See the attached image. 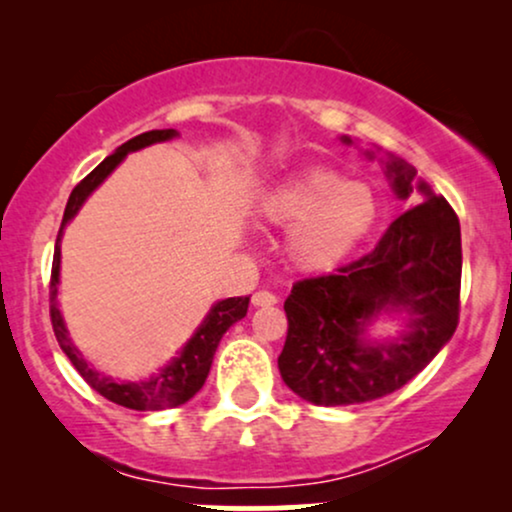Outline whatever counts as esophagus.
Wrapping results in <instances>:
<instances>
[{"mask_svg":"<svg viewBox=\"0 0 512 512\" xmlns=\"http://www.w3.org/2000/svg\"><path fill=\"white\" fill-rule=\"evenodd\" d=\"M276 303V296L269 291H257L252 293V305H257V308H264V305H274Z\"/></svg>","mask_w":512,"mask_h":512,"instance_id":"obj_1","label":"esophagus"}]
</instances>
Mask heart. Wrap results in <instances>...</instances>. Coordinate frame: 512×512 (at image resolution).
I'll return each mask as SVG.
<instances>
[{
	"label": "heart",
	"instance_id": "b5f03b06",
	"mask_svg": "<svg viewBox=\"0 0 512 512\" xmlns=\"http://www.w3.org/2000/svg\"><path fill=\"white\" fill-rule=\"evenodd\" d=\"M260 214L272 226L291 228L286 252L298 269L330 272L368 236L378 216V199L363 182L310 168L269 190Z\"/></svg>",
	"mask_w": 512,
	"mask_h": 512
}]
</instances>
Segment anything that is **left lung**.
Returning a JSON list of instances; mask_svg holds the SVG:
<instances>
[{
  "instance_id": "8db88e82",
  "label": "left lung",
  "mask_w": 512,
  "mask_h": 512,
  "mask_svg": "<svg viewBox=\"0 0 512 512\" xmlns=\"http://www.w3.org/2000/svg\"><path fill=\"white\" fill-rule=\"evenodd\" d=\"M349 142V139H346ZM402 199L414 190L416 170L387 163ZM424 202L399 214L387 233L337 272L293 284L279 373L284 383L320 407L373 402L419 375L448 344L460 322L462 238L448 199L421 182ZM410 313V332L387 345H366L362 330L383 309Z\"/></svg>"
}]
</instances>
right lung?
<instances>
[{
    "label": "right lung",
    "instance_id": "right-lung-1",
    "mask_svg": "<svg viewBox=\"0 0 512 512\" xmlns=\"http://www.w3.org/2000/svg\"><path fill=\"white\" fill-rule=\"evenodd\" d=\"M178 137L175 129H151V132L139 134V137L129 139L115 151L105 158L103 163H98L91 173L86 175L79 185L74 187L72 195H69L67 209H64L62 216V226L60 233H57V243H55V257H52V274H50V322H52V332H55L57 342H60L62 351L67 354L72 366L79 370L81 378L86 380L98 395H103L110 402L120 404V407L127 409H137V411H161V409H170V407H180L185 404L187 399H192L202 390L204 380H207L211 361H214L216 346H219L221 337L226 334L228 327L233 322L243 320L245 313H248V303L250 296H238V298H226V301H219L214 308L209 310V315L204 317L202 327L195 332V337L187 342L182 354L170 363L168 368H163L161 373L154 375V378L142 380V383H117L113 378H105V375L93 370L88 363L81 358L76 346L69 339L67 327H64V320L60 315V308H57V281H60V238L64 226L72 221V216L81 209V204L86 202V197L96 190L101 182L113 173L117 163L125 158L129 151H137L142 146L156 144V142H166V139Z\"/></svg>",
    "mask_w": 512,
    "mask_h": 512
}]
</instances>
